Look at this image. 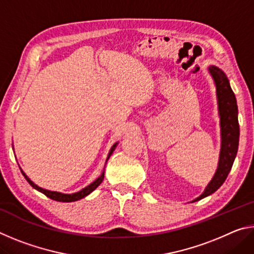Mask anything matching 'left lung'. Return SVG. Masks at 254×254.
<instances>
[{
	"mask_svg": "<svg viewBox=\"0 0 254 254\" xmlns=\"http://www.w3.org/2000/svg\"><path fill=\"white\" fill-rule=\"evenodd\" d=\"M209 72L216 84V93L218 100V111L221 117L222 128V148L220 153L218 167L212 182L205 188L203 194L194 201L200 200L206 196H209L220 188L229 175L233 166L234 159L238 152L240 126L238 120V105L233 91H232L226 75L217 67H210Z\"/></svg>",
	"mask_w": 254,
	"mask_h": 254,
	"instance_id": "obj_1",
	"label": "left lung"
}]
</instances>
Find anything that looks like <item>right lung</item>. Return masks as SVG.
I'll return each instance as SVG.
<instances>
[{
	"mask_svg": "<svg viewBox=\"0 0 254 254\" xmlns=\"http://www.w3.org/2000/svg\"><path fill=\"white\" fill-rule=\"evenodd\" d=\"M118 143H115L113 147H112L111 151L109 153V157H107V159L110 158V156L112 154V152L114 151L115 147H117ZM22 174L24 176V178L27 179V182L31 185V186L37 189V190H39L40 192H42V194H45L47 197H49V198L54 199V200H57V201H63V203H69V201H75V200H78V199H81L84 198L85 196H87L91 194V192L94 190V189H96L98 187V185H100L103 179H104V171H103L102 175L98 177L95 182H93L91 185H88L87 187H85L84 189H81L80 191H77L75 192V194H62V192H57V191H50V190H47V189H44V188H40L39 186H37L36 184H33L31 180H30L27 176H25V174L22 171Z\"/></svg>",
	"mask_w": 254,
	"mask_h": 254,
	"instance_id": "right-lung-1",
	"label": "right lung"
}]
</instances>
